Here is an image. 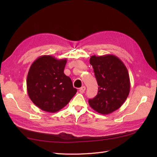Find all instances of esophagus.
<instances>
[{
	"label": "esophagus",
	"mask_w": 157,
	"mask_h": 157,
	"mask_svg": "<svg viewBox=\"0 0 157 157\" xmlns=\"http://www.w3.org/2000/svg\"><path fill=\"white\" fill-rule=\"evenodd\" d=\"M85 90H86V87H85V86H82V87H81L80 88H79V92L81 93V94H83V93L85 92Z\"/></svg>",
	"instance_id": "34e87169"
}]
</instances>
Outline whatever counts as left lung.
<instances>
[{
    "label": "left lung",
    "instance_id": "obj_1",
    "mask_svg": "<svg viewBox=\"0 0 157 157\" xmlns=\"http://www.w3.org/2000/svg\"><path fill=\"white\" fill-rule=\"evenodd\" d=\"M90 63L94 69L98 86V94L89 99V105L102 115H108L121 107L128 98L130 80L127 67L117 56L93 55Z\"/></svg>",
    "mask_w": 157,
    "mask_h": 157
}]
</instances>
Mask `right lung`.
I'll return each instance as SVG.
<instances>
[{"mask_svg": "<svg viewBox=\"0 0 157 157\" xmlns=\"http://www.w3.org/2000/svg\"><path fill=\"white\" fill-rule=\"evenodd\" d=\"M66 63V59L43 55L34 61L29 69L26 80L28 94L42 111L57 112L76 94L71 78L64 73Z\"/></svg>", "mask_w": 157, "mask_h": 157, "instance_id": "obj_1", "label": "right lung"}]
</instances>
